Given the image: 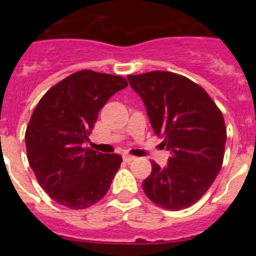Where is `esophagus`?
I'll list each match as a JSON object with an SVG mask.
<instances>
[{
  "label": "esophagus",
  "instance_id": "obj_1",
  "mask_svg": "<svg viewBox=\"0 0 256 256\" xmlns=\"http://www.w3.org/2000/svg\"><path fill=\"white\" fill-rule=\"evenodd\" d=\"M136 158L134 156H130V155H123V160L126 162H132Z\"/></svg>",
  "mask_w": 256,
  "mask_h": 256
}]
</instances>
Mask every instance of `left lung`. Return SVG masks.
Listing matches in <instances>:
<instances>
[{"instance_id":"1","label":"left lung","mask_w":256,"mask_h":256,"mask_svg":"<svg viewBox=\"0 0 256 256\" xmlns=\"http://www.w3.org/2000/svg\"><path fill=\"white\" fill-rule=\"evenodd\" d=\"M128 80L170 151L162 168L151 162L144 194L162 209H186L202 198L223 164L227 130L222 112L204 88L180 74L156 70Z\"/></svg>"}]
</instances>
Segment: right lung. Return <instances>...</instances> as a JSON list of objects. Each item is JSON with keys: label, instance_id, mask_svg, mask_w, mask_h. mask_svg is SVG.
I'll return each mask as SVG.
<instances>
[{"label": "right lung", "instance_id": "obj_1", "mask_svg": "<svg viewBox=\"0 0 256 256\" xmlns=\"http://www.w3.org/2000/svg\"><path fill=\"white\" fill-rule=\"evenodd\" d=\"M126 86L120 76L80 70L50 88L36 106L26 132V156L40 187L58 204L86 209L110 188L122 156L83 144L98 112Z\"/></svg>", "mask_w": 256, "mask_h": 256}]
</instances>
